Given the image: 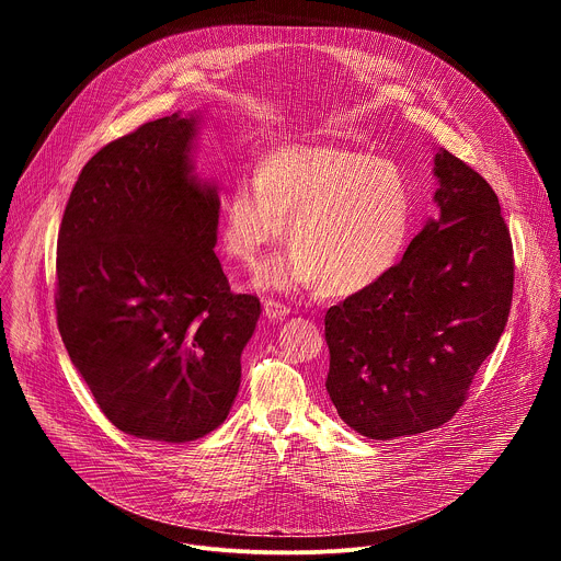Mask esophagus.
<instances>
[{"label": "esophagus", "mask_w": 561, "mask_h": 561, "mask_svg": "<svg viewBox=\"0 0 561 561\" xmlns=\"http://www.w3.org/2000/svg\"><path fill=\"white\" fill-rule=\"evenodd\" d=\"M264 312H266L268 319H284V317L290 312V308H288L286 304H282V301L266 299V301H264Z\"/></svg>", "instance_id": "34e87169"}]
</instances>
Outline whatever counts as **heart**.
Wrapping results in <instances>:
<instances>
[{
    "label": "heart",
    "instance_id": "obj_1",
    "mask_svg": "<svg viewBox=\"0 0 561 561\" xmlns=\"http://www.w3.org/2000/svg\"><path fill=\"white\" fill-rule=\"evenodd\" d=\"M413 188L386 157L337 144H286L264 152L253 182L230 184L221 202V244L247 266L284 242L257 284L317 288L329 299L357 295L402 257L413 226Z\"/></svg>",
    "mask_w": 561,
    "mask_h": 561
}]
</instances>
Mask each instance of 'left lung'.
Instances as JSON below:
<instances>
[{
    "label": "left lung",
    "mask_w": 561,
    "mask_h": 561,
    "mask_svg": "<svg viewBox=\"0 0 561 561\" xmlns=\"http://www.w3.org/2000/svg\"><path fill=\"white\" fill-rule=\"evenodd\" d=\"M433 173L439 217L383 279L324 319L331 402L370 439L446 424L508 322L515 264L495 191L444 148Z\"/></svg>",
    "instance_id": "1"
}]
</instances>
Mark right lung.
Listing matches in <instances>:
<instances>
[{
    "mask_svg": "<svg viewBox=\"0 0 561 561\" xmlns=\"http://www.w3.org/2000/svg\"><path fill=\"white\" fill-rule=\"evenodd\" d=\"M199 115L106 144L79 173L57 237V327L102 413L139 439L215 431L262 312L215 255L219 195L195 175Z\"/></svg>",
    "mask_w": 561,
    "mask_h": 561,
    "instance_id": "1",
    "label": "right lung"
}]
</instances>
